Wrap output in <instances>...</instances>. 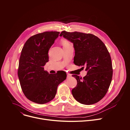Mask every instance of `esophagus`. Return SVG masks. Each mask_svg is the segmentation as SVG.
Listing matches in <instances>:
<instances>
[{"instance_id":"1","label":"esophagus","mask_w":130,"mask_h":130,"mask_svg":"<svg viewBox=\"0 0 130 130\" xmlns=\"http://www.w3.org/2000/svg\"><path fill=\"white\" fill-rule=\"evenodd\" d=\"M72 76V75H70V74H69V73H67V78H69V77H70Z\"/></svg>"}]
</instances>
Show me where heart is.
Masks as SVG:
<instances>
[{
  "mask_svg": "<svg viewBox=\"0 0 130 130\" xmlns=\"http://www.w3.org/2000/svg\"><path fill=\"white\" fill-rule=\"evenodd\" d=\"M61 42H62V44H63V46L67 45H68V44H70V43H69V42H68L67 40H65V39H63V40H62Z\"/></svg>",
  "mask_w": 130,
  "mask_h": 130,
  "instance_id": "1",
  "label": "heart"
}]
</instances>
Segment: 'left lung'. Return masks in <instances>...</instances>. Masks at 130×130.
<instances>
[{"label": "left lung", "mask_w": 130, "mask_h": 130, "mask_svg": "<svg viewBox=\"0 0 130 130\" xmlns=\"http://www.w3.org/2000/svg\"><path fill=\"white\" fill-rule=\"evenodd\" d=\"M73 43L75 50L74 63L86 67L88 73L83 78L73 75L77 85L72 90L74 98L81 104L92 105L101 100L107 93L112 77L110 54L103 42L91 34L78 31L61 32Z\"/></svg>", "instance_id": "left-lung-1"}]
</instances>
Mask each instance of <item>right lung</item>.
Returning <instances> with one entry per match:
<instances>
[{
	"instance_id": "right-lung-1",
	"label": "right lung",
	"mask_w": 130,
	"mask_h": 130,
	"mask_svg": "<svg viewBox=\"0 0 130 130\" xmlns=\"http://www.w3.org/2000/svg\"><path fill=\"white\" fill-rule=\"evenodd\" d=\"M59 34L45 31L33 35L23 47L18 75L23 93L32 102L43 104L52 100L58 85L66 78L64 71L50 74L44 70L49 61L48 51Z\"/></svg>"
}]
</instances>
